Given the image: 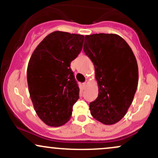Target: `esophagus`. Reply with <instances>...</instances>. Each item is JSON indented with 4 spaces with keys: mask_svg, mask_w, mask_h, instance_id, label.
<instances>
[{
    "mask_svg": "<svg viewBox=\"0 0 158 158\" xmlns=\"http://www.w3.org/2000/svg\"><path fill=\"white\" fill-rule=\"evenodd\" d=\"M88 81H85V82H84L82 84V85H83V88H86V87L88 86Z\"/></svg>",
    "mask_w": 158,
    "mask_h": 158,
    "instance_id": "1",
    "label": "esophagus"
}]
</instances>
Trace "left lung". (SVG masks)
I'll return each instance as SVG.
<instances>
[{"instance_id": "1", "label": "left lung", "mask_w": 158, "mask_h": 158, "mask_svg": "<svg viewBox=\"0 0 158 158\" xmlns=\"http://www.w3.org/2000/svg\"><path fill=\"white\" fill-rule=\"evenodd\" d=\"M83 50L95 68L99 94L90 103V114L104 125L123 118L138 85V66L133 51L117 34L85 35Z\"/></svg>"}]
</instances>
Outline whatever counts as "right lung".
<instances>
[{"instance_id":"right-lung-1","label":"right lung","mask_w":158,"mask_h":158,"mask_svg":"<svg viewBox=\"0 0 158 158\" xmlns=\"http://www.w3.org/2000/svg\"><path fill=\"white\" fill-rule=\"evenodd\" d=\"M84 35L55 31L36 47L27 67L29 93L39 117L49 126L68 123L79 88L70 62L82 49Z\"/></svg>"}]
</instances>
